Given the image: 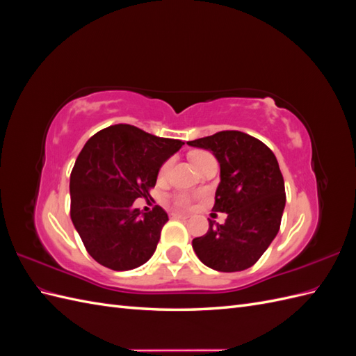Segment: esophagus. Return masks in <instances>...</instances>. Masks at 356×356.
Wrapping results in <instances>:
<instances>
[{
  "instance_id": "34e87169",
  "label": "esophagus",
  "mask_w": 356,
  "mask_h": 356,
  "mask_svg": "<svg viewBox=\"0 0 356 356\" xmlns=\"http://www.w3.org/2000/svg\"><path fill=\"white\" fill-rule=\"evenodd\" d=\"M170 217L172 218H179V220H187L188 215L187 213H179V212H172Z\"/></svg>"
}]
</instances>
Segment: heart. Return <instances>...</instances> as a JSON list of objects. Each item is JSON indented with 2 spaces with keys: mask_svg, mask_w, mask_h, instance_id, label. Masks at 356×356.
Returning <instances> with one entry per match:
<instances>
[{
  "mask_svg": "<svg viewBox=\"0 0 356 356\" xmlns=\"http://www.w3.org/2000/svg\"><path fill=\"white\" fill-rule=\"evenodd\" d=\"M208 156H209V154H207V153H196V154H193V163L199 165L200 161H202L204 157H208ZM170 165H172V159L166 160L165 163L161 165V168H160V170H159L160 177H165V175L168 174V170L170 169ZM174 203H175V207H178V208H187L188 204L191 203V200H190V197H188L187 195H177V196L174 197Z\"/></svg>",
  "mask_w": 356,
  "mask_h": 356,
  "instance_id": "obj_1",
  "label": "heart"
}]
</instances>
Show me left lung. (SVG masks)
Listing matches in <instances>:
<instances>
[{"label": "left lung", "mask_w": 356, "mask_h": 356, "mask_svg": "<svg viewBox=\"0 0 356 356\" xmlns=\"http://www.w3.org/2000/svg\"><path fill=\"white\" fill-rule=\"evenodd\" d=\"M212 152L220 163V184L212 211L225 212L224 224L193 239L199 260L218 272L254 266L276 238L285 208V184L273 152L260 139L222 131L187 143Z\"/></svg>", "instance_id": "8db88e82"}]
</instances>
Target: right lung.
I'll use <instances>...</instances> for the list:
<instances>
[{
	"label": "right lung",
	"mask_w": 356,
	"mask_h": 356,
	"mask_svg": "<svg viewBox=\"0 0 356 356\" xmlns=\"http://www.w3.org/2000/svg\"><path fill=\"white\" fill-rule=\"evenodd\" d=\"M184 145L131 124L95 134L80 152L70 178L71 220L95 261L123 272L154 254L168 213L134 208L148 197L165 161Z\"/></svg>",
	"instance_id": "right-lung-1"
}]
</instances>
